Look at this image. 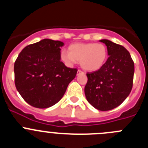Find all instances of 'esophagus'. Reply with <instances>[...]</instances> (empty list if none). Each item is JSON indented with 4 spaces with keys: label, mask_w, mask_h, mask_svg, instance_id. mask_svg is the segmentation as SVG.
<instances>
[{
    "label": "esophagus",
    "mask_w": 148,
    "mask_h": 148,
    "mask_svg": "<svg viewBox=\"0 0 148 148\" xmlns=\"http://www.w3.org/2000/svg\"><path fill=\"white\" fill-rule=\"evenodd\" d=\"M80 73H84V72L82 71V70H78V74H80Z\"/></svg>",
    "instance_id": "34e87169"
}]
</instances>
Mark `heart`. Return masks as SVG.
<instances>
[{
  "instance_id": "obj_1",
  "label": "heart",
  "mask_w": 148,
  "mask_h": 148,
  "mask_svg": "<svg viewBox=\"0 0 148 148\" xmlns=\"http://www.w3.org/2000/svg\"><path fill=\"white\" fill-rule=\"evenodd\" d=\"M61 59L67 65L72 66L80 61L81 66L87 71L100 69L108 57V49L100 43H77L68 47V53L62 51Z\"/></svg>"
}]
</instances>
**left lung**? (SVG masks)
<instances>
[{"label":"left lung","mask_w":148,"mask_h":148,"mask_svg":"<svg viewBox=\"0 0 148 148\" xmlns=\"http://www.w3.org/2000/svg\"><path fill=\"white\" fill-rule=\"evenodd\" d=\"M108 48V60L96 71L87 73L86 98L101 111L110 110L126 99L133 87L134 62L130 53L120 44L103 39Z\"/></svg>","instance_id":"1"}]
</instances>
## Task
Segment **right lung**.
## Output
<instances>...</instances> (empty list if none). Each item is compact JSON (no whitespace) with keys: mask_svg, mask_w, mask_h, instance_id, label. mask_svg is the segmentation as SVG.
Masks as SVG:
<instances>
[{"mask_svg":"<svg viewBox=\"0 0 148 148\" xmlns=\"http://www.w3.org/2000/svg\"><path fill=\"white\" fill-rule=\"evenodd\" d=\"M59 40L44 39L29 44L19 53L14 64L17 90L34 108H47L58 103L78 70L61 61Z\"/></svg>","mask_w":148,"mask_h":148,"instance_id":"1","label":"right lung"}]
</instances>
